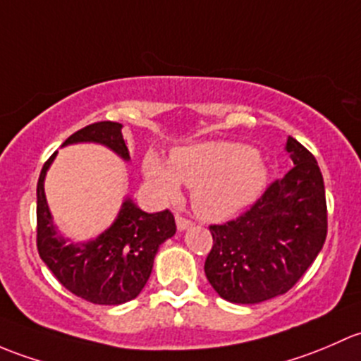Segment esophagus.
<instances>
[{
    "label": "esophagus",
    "mask_w": 361,
    "mask_h": 361,
    "mask_svg": "<svg viewBox=\"0 0 361 361\" xmlns=\"http://www.w3.org/2000/svg\"><path fill=\"white\" fill-rule=\"evenodd\" d=\"M176 222H177V229H179V231H184V229L191 228V226H192V222L189 221V219L182 217V215H177Z\"/></svg>",
    "instance_id": "esophagus-1"
}]
</instances>
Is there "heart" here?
I'll list each match as a JSON object with an SVG mask.
<instances>
[{
  "mask_svg": "<svg viewBox=\"0 0 361 361\" xmlns=\"http://www.w3.org/2000/svg\"><path fill=\"white\" fill-rule=\"evenodd\" d=\"M144 176L161 200H177L180 182L192 191V207L207 221H226L255 202L266 184L267 170L252 147L238 142L195 144L179 147L170 165L149 153Z\"/></svg>",
  "mask_w": 361,
  "mask_h": 361,
  "instance_id": "b5f03b06",
  "label": "heart"
}]
</instances>
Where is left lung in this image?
Here are the masks:
<instances>
[{"label": "left lung", "mask_w": 361, "mask_h": 361, "mask_svg": "<svg viewBox=\"0 0 361 361\" xmlns=\"http://www.w3.org/2000/svg\"><path fill=\"white\" fill-rule=\"evenodd\" d=\"M285 149L290 172L240 217L210 226L205 274L229 302L257 304L288 292L325 243V185L317 159L293 137Z\"/></svg>", "instance_id": "1"}]
</instances>
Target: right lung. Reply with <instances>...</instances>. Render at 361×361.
<instances>
[{
    "label": "right lung",
    "instance_id": "right-lung-1",
    "mask_svg": "<svg viewBox=\"0 0 361 361\" xmlns=\"http://www.w3.org/2000/svg\"><path fill=\"white\" fill-rule=\"evenodd\" d=\"M121 128L123 125L116 121H97L74 132L62 146L97 142L128 161ZM55 156L57 153L44 161L36 189L39 257L69 292L88 302L118 306L135 299L149 280L159 245L176 235L172 212L147 214L126 198L116 221L102 235L87 243H69L55 229L44 196V176Z\"/></svg>",
    "mask_w": 361,
    "mask_h": 361
}]
</instances>
